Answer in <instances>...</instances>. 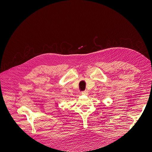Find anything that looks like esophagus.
I'll return each instance as SVG.
<instances>
[{
    "label": "esophagus",
    "mask_w": 152,
    "mask_h": 152,
    "mask_svg": "<svg viewBox=\"0 0 152 152\" xmlns=\"http://www.w3.org/2000/svg\"><path fill=\"white\" fill-rule=\"evenodd\" d=\"M82 94H83V95H87V94H88V92H87V91H82Z\"/></svg>",
    "instance_id": "1"
}]
</instances>
